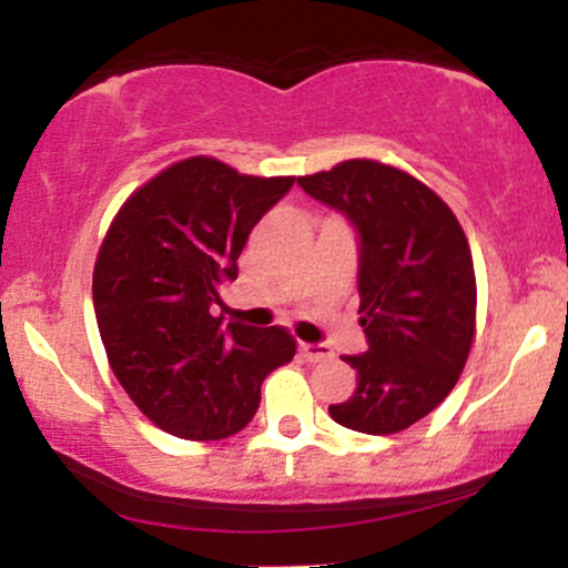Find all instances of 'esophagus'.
I'll list each match as a JSON object with an SVG mask.
<instances>
[{"label": "esophagus", "mask_w": 568, "mask_h": 568, "mask_svg": "<svg viewBox=\"0 0 568 568\" xmlns=\"http://www.w3.org/2000/svg\"><path fill=\"white\" fill-rule=\"evenodd\" d=\"M298 349H302L304 361H310V363H323L334 355L328 344H298Z\"/></svg>", "instance_id": "34e87169"}]
</instances>
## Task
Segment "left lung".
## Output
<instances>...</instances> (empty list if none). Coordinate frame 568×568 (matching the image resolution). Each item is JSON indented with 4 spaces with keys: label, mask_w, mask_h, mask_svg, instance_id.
Listing matches in <instances>:
<instances>
[{
    "label": "left lung",
    "mask_w": 568,
    "mask_h": 568,
    "mask_svg": "<svg viewBox=\"0 0 568 568\" xmlns=\"http://www.w3.org/2000/svg\"><path fill=\"white\" fill-rule=\"evenodd\" d=\"M298 186L357 234V312L368 349L342 357L357 371V387L328 414L355 433H400L440 406L470 355V245L433 189L382 162L347 160L302 175Z\"/></svg>",
    "instance_id": "left-lung-1"
}]
</instances>
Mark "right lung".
<instances>
[{
  "instance_id": "add662e5",
  "label": "right lung",
  "mask_w": 568,
  "mask_h": 568,
  "mask_svg": "<svg viewBox=\"0 0 568 568\" xmlns=\"http://www.w3.org/2000/svg\"><path fill=\"white\" fill-rule=\"evenodd\" d=\"M293 181L192 158L130 194L109 226L93 272L101 342L130 400L175 438L240 433L266 376L296 355L280 325L258 331L213 312L247 234Z\"/></svg>"
}]
</instances>
